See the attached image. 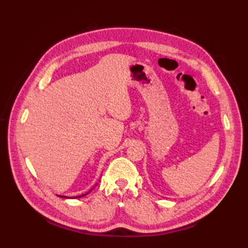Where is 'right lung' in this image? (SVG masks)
<instances>
[{"instance_id":"1","label":"right lung","mask_w":248,"mask_h":248,"mask_svg":"<svg viewBox=\"0 0 248 248\" xmlns=\"http://www.w3.org/2000/svg\"><path fill=\"white\" fill-rule=\"evenodd\" d=\"M93 189V188H92ZM92 189H91V191H92ZM91 191H89V192H91ZM89 192H87L86 194H82V195H80V196H78L77 198H78V197H83V196H85V195H87ZM59 196H60V195H59ZM60 197H65V198H69V197H66V196H60Z\"/></svg>"}]
</instances>
